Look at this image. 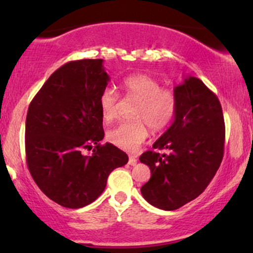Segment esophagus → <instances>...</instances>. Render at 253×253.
<instances>
[{
    "label": "esophagus",
    "instance_id": "obj_1",
    "mask_svg": "<svg viewBox=\"0 0 253 253\" xmlns=\"http://www.w3.org/2000/svg\"><path fill=\"white\" fill-rule=\"evenodd\" d=\"M136 162H138V161H136V157L130 155L129 156V159H128V164L132 165V167H134V165L136 164Z\"/></svg>",
    "mask_w": 253,
    "mask_h": 253
}]
</instances>
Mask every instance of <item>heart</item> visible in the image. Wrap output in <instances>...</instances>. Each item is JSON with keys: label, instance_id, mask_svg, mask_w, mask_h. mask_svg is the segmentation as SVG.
<instances>
[{"label": "heart", "instance_id": "heart-1", "mask_svg": "<svg viewBox=\"0 0 253 253\" xmlns=\"http://www.w3.org/2000/svg\"><path fill=\"white\" fill-rule=\"evenodd\" d=\"M125 96L139 101L134 119L139 121L125 123L109 129L107 139L110 144L125 151H135L149 136L150 127L153 132L164 129L172 120L177 100L172 90L162 88L159 81L149 75H130L121 84ZM120 97L113 89L106 88L98 97L101 114L110 123L118 117Z\"/></svg>", "mask_w": 253, "mask_h": 253}]
</instances>
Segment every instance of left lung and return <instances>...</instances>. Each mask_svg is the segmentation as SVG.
I'll return each mask as SVG.
<instances>
[{
    "label": "left lung",
    "instance_id": "left-lung-1",
    "mask_svg": "<svg viewBox=\"0 0 253 253\" xmlns=\"http://www.w3.org/2000/svg\"><path fill=\"white\" fill-rule=\"evenodd\" d=\"M173 92V123L153 144V150L139 158L151 170L141 194L164 211L178 210L201 195L221 164L225 145V121L216 95L191 76ZM159 149L168 153L159 154Z\"/></svg>",
    "mask_w": 253,
    "mask_h": 253
}]
</instances>
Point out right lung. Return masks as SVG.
Segmentation results:
<instances>
[{"instance_id":"right-lung-1","label":"right lung","mask_w":253,"mask_h":253,"mask_svg":"<svg viewBox=\"0 0 253 253\" xmlns=\"http://www.w3.org/2000/svg\"><path fill=\"white\" fill-rule=\"evenodd\" d=\"M102 64H64L43 83L26 118V161L34 182L48 199L72 210L94 202L109 173L128 162L113 144H100L104 130L98 97L109 82ZM92 146L91 155H83Z\"/></svg>"}]
</instances>
